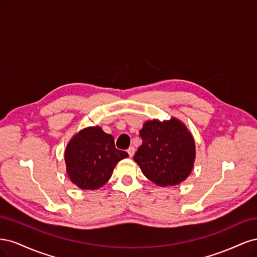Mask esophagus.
Returning <instances> with one entry per match:
<instances>
[{
    "label": "esophagus",
    "mask_w": 257,
    "mask_h": 257,
    "mask_svg": "<svg viewBox=\"0 0 257 257\" xmlns=\"http://www.w3.org/2000/svg\"><path fill=\"white\" fill-rule=\"evenodd\" d=\"M134 152H135L134 147H130L128 149H127V153H128V155H130V158L133 157V155H134Z\"/></svg>",
    "instance_id": "1"
}]
</instances>
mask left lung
<instances>
[{
    "mask_svg": "<svg viewBox=\"0 0 257 257\" xmlns=\"http://www.w3.org/2000/svg\"><path fill=\"white\" fill-rule=\"evenodd\" d=\"M139 136L143 144L133 159L149 180L161 186L176 185L191 174L195 143L180 121H147Z\"/></svg>",
    "mask_w": 257,
    "mask_h": 257,
    "instance_id": "1",
    "label": "left lung"
}]
</instances>
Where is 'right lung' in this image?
<instances>
[{"instance_id":"add662e5","label":"right lung","mask_w":257,"mask_h":257,"mask_svg":"<svg viewBox=\"0 0 257 257\" xmlns=\"http://www.w3.org/2000/svg\"><path fill=\"white\" fill-rule=\"evenodd\" d=\"M127 157V152L116 149L110 134L98 126L88 127L66 147L67 174L80 189L96 190L109 180L116 163Z\"/></svg>"}]
</instances>
